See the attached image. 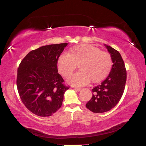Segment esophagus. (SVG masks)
I'll return each instance as SVG.
<instances>
[{
    "mask_svg": "<svg viewBox=\"0 0 146 146\" xmlns=\"http://www.w3.org/2000/svg\"><path fill=\"white\" fill-rule=\"evenodd\" d=\"M74 88V90H75L76 91H80L81 90V88H79L75 87V88Z\"/></svg>",
    "mask_w": 146,
    "mask_h": 146,
    "instance_id": "1",
    "label": "esophagus"
}]
</instances>
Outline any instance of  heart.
Segmentation results:
<instances>
[{
  "instance_id": "b5f03b06",
  "label": "heart",
  "mask_w": 146,
  "mask_h": 146,
  "mask_svg": "<svg viewBox=\"0 0 146 146\" xmlns=\"http://www.w3.org/2000/svg\"><path fill=\"white\" fill-rule=\"evenodd\" d=\"M58 72L69 77L76 67L80 71L70 76L69 84L74 86L86 85L90 82L98 83L107 77L111 70L113 60L110 54L95 46L82 44L69 49L68 55H61L57 59Z\"/></svg>"
}]
</instances>
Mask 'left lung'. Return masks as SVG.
Instances as JSON below:
<instances>
[{"mask_svg":"<svg viewBox=\"0 0 146 146\" xmlns=\"http://www.w3.org/2000/svg\"><path fill=\"white\" fill-rule=\"evenodd\" d=\"M105 46L112 58L113 66L106 80L93 89L92 98L86 104L93 113L107 112L114 108L122 97L126 82V70L120 53L110 46Z\"/></svg>","mask_w":146,"mask_h":146,"instance_id":"8db88e82","label":"left lung"}]
</instances>
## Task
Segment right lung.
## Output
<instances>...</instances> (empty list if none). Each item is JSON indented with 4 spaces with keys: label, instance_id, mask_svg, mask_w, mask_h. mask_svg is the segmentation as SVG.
Segmentation results:
<instances>
[{
    "label": "right lung",
    "instance_id": "add662e5",
    "mask_svg": "<svg viewBox=\"0 0 146 146\" xmlns=\"http://www.w3.org/2000/svg\"><path fill=\"white\" fill-rule=\"evenodd\" d=\"M68 43L50 44L29 52L17 70V86L21 100L33 114L49 117L62 104L69 87L58 73L56 62Z\"/></svg>",
    "mask_w": 146,
    "mask_h": 146
}]
</instances>
